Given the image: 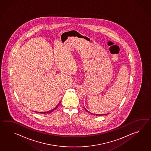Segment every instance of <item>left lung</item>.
Wrapping results in <instances>:
<instances>
[{
    "mask_svg": "<svg viewBox=\"0 0 151 151\" xmlns=\"http://www.w3.org/2000/svg\"><path fill=\"white\" fill-rule=\"evenodd\" d=\"M85 110L87 112H88L90 113V112H88V111H87V109H85ZM91 114H92V113H91ZM93 115H96V114H93ZM102 115H105V114H102ZM96 116H101V114H100V115H99V114H96Z\"/></svg>",
    "mask_w": 151,
    "mask_h": 151,
    "instance_id": "1",
    "label": "left lung"
}]
</instances>
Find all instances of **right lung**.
Masks as SVG:
<instances>
[{
  "instance_id": "obj_1",
  "label": "right lung",
  "mask_w": 151,
  "mask_h": 151,
  "mask_svg": "<svg viewBox=\"0 0 151 151\" xmlns=\"http://www.w3.org/2000/svg\"><path fill=\"white\" fill-rule=\"evenodd\" d=\"M59 104H60V103H59V104H58L57 106H56V107H55L54 109H52L51 111H48V112H40V113H42V114H47V113H50L52 112H53V111H55V109H57V108L58 107V106L59 105Z\"/></svg>"
}]
</instances>
